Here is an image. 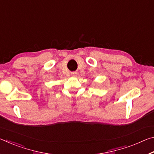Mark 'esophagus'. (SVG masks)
Returning <instances> with one entry per match:
<instances>
[{"mask_svg":"<svg viewBox=\"0 0 154 154\" xmlns=\"http://www.w3.org/2000/svg\"><path fill=\"white\" fill-rule=\"evenodd\" d=\"M71 75H72V76H74V77L77 76V72H71Z\"/></svg>","mask_w":154,"mask_h":154,"instance_id":"esophagus-1","label":"esophagus"}]
</instances>
